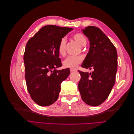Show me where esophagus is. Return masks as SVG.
<instances>
[{
	"label": "esophagus",
	"mask_w": 134,
	"mask_h": 134,
	"mask_svg": "<svg viewBox=\"0 0 134 134\" xmlns=\"http://www.w3.org/2000/svg\"><path fill=\"white\" fill-rule=\"evenodd\" d=\"M70 72H75L77 71V70L76 69H70Z\"/></svg>",
	"instance_id": "obj_1"
}]
</instances>
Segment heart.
Listing matches in <instances>:
<instances>
[{
  "label": "heart",
  "mask_w": 134,
  "mask_h": 134,
  "mask_svg": "<svg viewBox=\"0 0 134 134\" xmlns=\"http://www.w3.org/2000/svg\"><path fill=\"white\" fill-rule=\"evenodd\" d=\"M72 37L81 47L86 46L87 44L86 38L82 34H75ZM66 43V39L65 37H63L60 40L58 47V51L59 54L61 56L65 55ZM82 61L83 58L81 56H68L63 62V65L65 68H74L82 63Z\"/></svg>",
  "instance_id": "heart-1"
}]
</instances>
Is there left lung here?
Returning <instances> with one entry per match:
<instances>
[{
    "instance_id": "obj_1",
    "label": "left lung",
    "mask_w": 134,
    "mask_h": 134,
    "mask_svg": "<svg viewBox=\"0 0 134 134\" xmlns=\"http://www.w3.org/2000/svg\"><path fill=\"white\" fill-rule=\"evenodd\" d=\"M82 31L90 42L82 67L93 71L89 74L78 71L81 75L78 90L85 103L97 106L108 98L115 84L117 53L110 40L99 28L88 26Z\"/></svg>"
}]
</instances>
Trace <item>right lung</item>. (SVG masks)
I'll list each match as a JSON object with an SVG mask.
<instances>
[{"label": "right lung", "mask_w": 134, "mask_h": 134, "mask_svg": "<svg viewBox=\"0 0 134 134\" xmlns=\"http://www.w3.org/2000/svg\"><path fill=\"white\" fill-rule=\"evenodd\" d=\"M73 29L47 25L41 28L27 42L24 63L27 90L39 106H48L58 99L61 83L70 74L62 66L58 51L60 40Z\"/></svg>", "instance_id": "right-lung-1"}]
</instances>
